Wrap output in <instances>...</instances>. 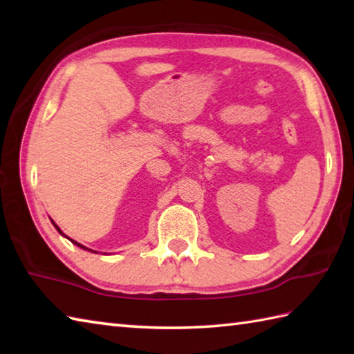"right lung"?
<instances>
[{
    "label": "right lung",
    "instance_id": "obj_1",
    "mask_svg": "<svg viewBox=\"0 0 354 354\" xmlns=\"http://www.w3.org/2000/svg\"><path fill=\"white\" fill-rule=\"evenodd\" d=\"M52 223H53V221H52ZM53 225H55V228H57V230H58V232H59V233H61V234H62V236H66V234H64V233H62V232H61V230H59V227H58V225H57V224H55V223H53ZM66 238H67V236H66ZM71 241H72V242H73V244H75V245H78V247H81V248H84V250H88V248H86V247H84V245H81V244H78V242H75V241H73V239H71ZM90 252H92V250H90Z\"/></svg>",
    "mask_w": 354,
    "mask_h": 354
}]
</instances>
